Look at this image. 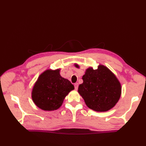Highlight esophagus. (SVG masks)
I'll return each instance as SVG.
<instances>
[{"mask_svg": "<svg viewBox=\"0 0 146 146\" xmlns=\"http://www.w3.org/2000/svg\"><path fill=\"white\" fill-rule=\"evenodd\" d=\"M74 86H75V90H77L78 87V83H75V84H74Z\"/></svg>", "mask_w": 146, "mask_h": 146, "instance_id": "34e87169", "label": "esophagus"}]
</instances>
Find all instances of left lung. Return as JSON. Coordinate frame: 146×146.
<instances>
[{"instance_id":"obj_1","label":"left lung","mask_w":146,"mask_h":146,"mask_svg":"<svg viewBox=\"0 0 146 146\" xmlns=\"http://www.w3.org/2000/svg\"><path fill=\"white\" fill-rule=\"evenodd\" d=\"M75 66L80 68L77 64H75ZM82 80L78 92L89 108L98 112L108 111L119 100L122 92L121 84L106 66L99 64L97 70L92 67L86 69Z\"/></svg>"}]
</instances>
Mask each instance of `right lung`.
<instances>
[{"mask_svg": "<svg viewBox=\"0 0 146 146\" xmlns=\"http://www.w3.org/2000/svg\"><path fill=\"white\" fill-rule=\"evenodd\" d=\"M60 69H48L39 75L31 91V98L38 108L54 111L60 107L65 97L74 86L68 79L62 77Z\"/></svg>", "mask_w": 146, "mask_h": 146, "instance_id": "obj_1", "label": "right lung"}]
</instances>
